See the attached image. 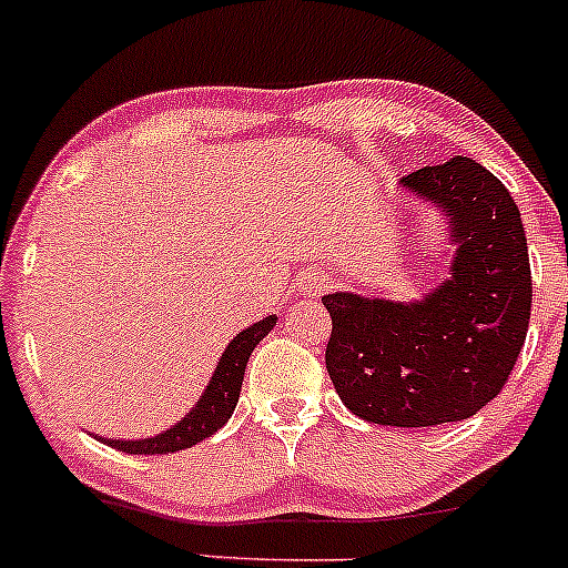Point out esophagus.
Wrapping results in <instances>:
<instances>
[{"mask_svg":"<svg viewBox=\"0 0 568 568\" xmlns=\"http://www.w3.org/2000/svg\"><path fill=\"white\" fill-rule=\"evenodd\" d=\"M327 286H331V278H327L322 271H306L301 276V282H297V290H301L306 297L325 295Z\"/></svg>","mask_w":568,"mask_h":568,"instance_id":"1","label":"esophagus"}]
</instances>
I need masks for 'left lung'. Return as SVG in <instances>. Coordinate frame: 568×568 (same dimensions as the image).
<instances>
[{
  "label": "left lung",
  "instance_id": "obj_1",
  "mask_svg": "<svg viewBox=\"0 0 568 568\" xmlns=\"http://www.w3.org/2000/svg\"><path fill=\"white\" fill-rule=\"evenodd\" d=\"M400 186L444 219L449 276L408 303L322 297L333 316L325 363L359 419L433 428L474 417L509 379L530 320L528 243L511 194L468 156L417 170Z\"/></svg>",
  "mask_w": 568,
  "mask_h": 568
}]
</instances>
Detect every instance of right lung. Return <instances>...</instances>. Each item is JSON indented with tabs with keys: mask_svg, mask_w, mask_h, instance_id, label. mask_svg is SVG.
Listing matches in <instances>:
<instances>
[{
	"mask_svg": "<svg viewBox=\"0 0 568 568\" xmlns=\"http://www.w3.org/2000/svg\"><path fill=\"white\" fill-rule=\"evenodd\" d=\"M278 316H262L260 322L248 325L227 344V349L219 357L216 368H213L209 384H205L203 395L197 398L184 417L168 430L156 433L151 438H105L108 447L119 449V453L130 455H168L179 453V449H189L209 438L233 417L237 398H241V384L243 374H246V363L252 357L254 346L273 331ZM102 438V436H97Z\"/></svg>",
	"mask_w": 568,
	"mask_h": 568,
	"instance_id": "add662e5",
	"label": "right lung"
}]
</instances>
